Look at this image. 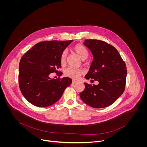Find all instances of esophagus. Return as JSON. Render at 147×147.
<instances>
[{"label": "esophagus", "mask_w": 147, "mask_h": 147, "mask_svg": "<svg viewBox=\"0 0 147 147\" xmlns=\"http://www.w3.org/2000/svg\"><path fill=\"white\" fill-rule=\"evenodd\" d=\"M77 82V81H76V80H72V83L73 84H75Z\"/></svg>", "instance_id": "esophagus-1"}]
</instances>
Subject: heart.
Here are the masks:
<instances>
[{
	"label": "heart",
	"mask_w": 147,
	"mask_h": 147,
	"mask_svg": "<svg viewBox=\"0 0 147 147\" xmlns=\"http://www.w3.org/2000/svg\"><path fill=\"white\" fill-rule=\"evenodd\" d=\"M74 51L79 55L82 60H85L89 56V52L87 49L82 44H77L74 47ZM67 56V53L66 50H64L62 53L60 57V62L62 64H64L66 61ZM65 76L69 77L72 79H77L82 75L84 74V71L82 69H76L71 67L67 68L65 69L64 72Z\"/></svg>",
	"instance_id": "heart-1"
}]
</instances>
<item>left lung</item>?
<instances>
[{"mask_svg":"<svg viewBox=\"0 0 147 147\" xmlns=\"http://www.w3.org/2000/svg\"><path fill=\"white\" fill-rule=\"evenodd\" d=\"M83 44L90 50L93 57L85 78L97 81L98 84L92 85L84 83L85 89L80 93V97L84 103L92 107H107L113 104L125 90L126 64L117 50L106 42L86 40Z\"/></svg>","mask_w":147,"mask_h":147,"instance_id":"left-lung-1","label":"left lung"}]
</instances>
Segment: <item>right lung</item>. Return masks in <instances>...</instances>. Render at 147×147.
Here are the masks:
<instances>
[{
	"instance_id": "add662e5",
	"label": "right lung",
	"mask_w": 147,
	"mask_h": 147,
	"mask_svg": "<svg viewBox=\"0 0 147 147\" xmlns=\"http://www.w3.org/2000/svg\"><path fill=\"white\" fill-rule=\"evenodd\" d=\"M72 41L39 42L21 58L19 69V87L29 102L38 107L53 105L61 98L65 89L70 86L71 79H51L49 75L58 72L61 68V55ZM59 73L61 76L62 72Z\"/></svg>"
}]
</instances>
